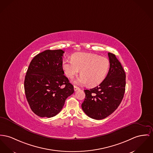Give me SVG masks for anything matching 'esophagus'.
<instances>
[{
  "mask_svg": "<svg viewBox=\"0 0 153 153\" xmlns=\"http://www.w3.org/2000/svg\"><path fill=\"white\" fill-rule=\"evenodd\" d=\"M74 91H76L77 90H79V88H78V87L76 86H74Z\"/></svg>",
  "mask_w": 153,
  "mask_h": 153,
  "instance_id": "1",
  "label": "esophagus"
}]
</instances>
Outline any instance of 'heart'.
<instances>
[{"instance_id":"obj_1","label":"heart","mask_w":153,"mask_h":153,"mask_svg":"<svg viewBox=\"0 0 153 153\" xmlns=\"http://www.w3.org/2000/svg\"><path fill=\"white\" fill-rule=\"evenodd\" d=\"M65 74L73 78L81 70V76L75 81L78 85H85L91 87L97 86L105 79L109 68V60L99 55L78 53L74 54L71 61H64L62 64Z\"/></svg>"}]
</instances>
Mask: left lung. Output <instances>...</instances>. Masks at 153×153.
Returning a JSON list of instances; mask_svg holds the SVG:
<instances>
[{
	"label": "left lung",
	"instance_id": "obj_1",
	"mask_svg": "<svg viewBox=\"0 0 153 153\" xmlns=\"http://www.w3.org/2000/svg\"><path fill=\"white\" fill-rule=\"evenodd\" d=\"M110 69L104 81L90 90H84L85 100L82 108L94 120H102L111 115L120 105L125 91L126 74L115 55L108 53Z\"/></svg>",
	"mask_w": 153,
	"mask_h": 153
}]
</instances>
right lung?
<instances>
[{
    "label": "right lung",
    "mask_w": 153,
    "mask_h": 153,
    "mask_svg": "<svg viewBox=\"0 0 153 153\" xmlns=\"http://www.w3.org/2000/svg\"><path fill=\"white\" fill-rule=\"evenodd\" d=\"M64 53L61 49L40 53L27 70L24 81L26 98L32 111L40 117L56 115L74 92L73 85L64 75Z\"/></svg>",
    "instance_id": "obj_1"
}]
</instances>
